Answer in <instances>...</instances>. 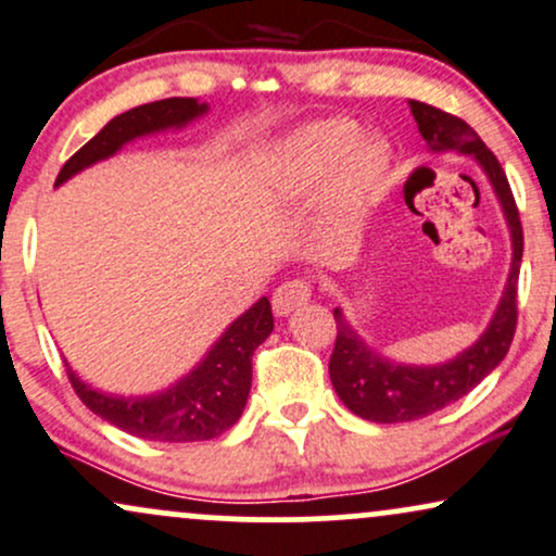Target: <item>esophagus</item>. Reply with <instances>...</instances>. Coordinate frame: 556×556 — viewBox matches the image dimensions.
<instances>
[{
	"instance_id": "obj_1",
	"label": "esophagus",
	"mask_w": 556,
	"mask_h": 556,
	"mask_svg": "<svg viewBox=\"0 0 556 556\" xmlns=\"http://www.w3.org/2000/svg\"><path fill=\"white\" fill-rule=\"evenodd\" d=\"M312 299V283L306 278H289L278 286L276 293H273V309L276 315L286 317L291 315L296 306L306 304Z\"/></svg>"
}]
</instances>
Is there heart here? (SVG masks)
<instances>
[{"instance_id":"heart-1","label":"heart","mask_w":556,"mask_h":556,"mask_svg":"<svg viewBox=\"0 0 556 556\" xmlns=\"http://www.w3.org/2000/svg\"><path fill=\"white\" fill-rule=\"evenodd\" d=\"M286 168L302 181L325 179L338 168V192L345 202L364 200L388 168L382 142L358 140L345 119H325L299 129L286 148Z\"/></svg>"}]
</instances>
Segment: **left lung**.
<instances>
[{
	"label": "left lung",
	"mask_w": 556,
	"mask_h": 556,
	"mask_svg": "<svg viewBox=\"0 0 556 556\" xmlns=\"http://www.w3.org/2000/svg\"><path fill=\"white\" fill-rule=\"evenodd\" d=\"M419 132L427 146L437 150H458L473 155L484 166L494 192L502 202L507 224L513 233V270L507 278L505 296L497 306L492 325L471 349L463 351L453 362L440 367H403L364 345L356 330L343 319V312L336 309V349L330 356V382L345 403V408L356 416L377 424H401L424 419V416L442 410L450 403L468 395L510 351L515 325H518V276L523 260V226L515 205L510 181L502 172L497 155L484 146L479 135L458 116L429 106V103L410 101Z\"/></svg>",
	"instance_id": "1"
}]
</instances>
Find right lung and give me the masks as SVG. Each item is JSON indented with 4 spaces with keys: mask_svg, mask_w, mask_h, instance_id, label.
I'll return each instance as SVG.
<instances>
[{
    "mask_svg": "<svg viewBox=\"0 0 556 556\" xmlns=\"http://www.w3.org/2000/svg\"><path fill=\"white\" fill-rule=\"evenodd\" d=\"M198 98H163L114 116L106 127L64 163L56 185L67 181L90 163L109 159L124 142L140 135L161 132L168 127H185L194 116L205 114ZM273 332V309L263 296L228 328L211 354L202 358L185 380L166 393L148 397H114L88 388L67 367L72 390L93 414L122 432L150 442H202L224 434L239 421L252 388V354Z\"/></svg>",
    "mask_w": 556,
    "mask_h": 556,
    "instance_id": "right-lung-1",
    "label": "right lung"
}]
</instances>
